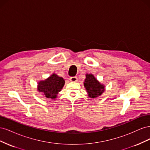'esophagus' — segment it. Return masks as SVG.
Returning a JSON list of instances; mask_svg holds the SVG:
<instances>
[{
	"label": "esophagus",
	"mask_w": 150,
	"mask_h": 150,
	"mask_svg": "<svg viewBox=\"0 0 150 150\" xmlns=\"http://www.w3.org/2000/svg\"><path fill=\"white\" fill-rule=\"evenodd\" d=\"M70 81H71V82H77V81H78V78H77V77H76V76L71 77Z\"/></svg>",
	"instance_id": "34e87169"
}]
</instances>
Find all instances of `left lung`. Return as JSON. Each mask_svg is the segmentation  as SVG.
Returning a JSON list of instances; mask_svg holds the SVG:
<instances>
[{"instance_id":"obj_1","label":"left lung","mask_w":150,"mask_h":150,"mask_svg":"<svg viewBox=\"0 0 150 150\" xmlns=\"http://www.w3.org/2000/svg\"><path fill=\"white\" fill-rule=\"evenodd\" d=\"M84 86L88 97L93 99L100 96L105 91V86L100 83L93 74H86Z\"/></svg>"}]
</instances>
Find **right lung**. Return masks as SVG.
<instances>
[{"mask_svg": "<svg viewBox=\"0 0 150 150\" xmlns=\"http://www.w3.org/2000/svg\"><path fill=\"white\" fill-rule=\"evenodd\" d=\"M65 81L62 77L53 73L46 79L39 81L38 83V91L42 93L48 99H56L63 86Z\"/></svg>", "mask_w": 150, "mask_h": 150, "instance_id": "obj_1", "label": "right lung"}]
</instances>
